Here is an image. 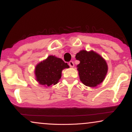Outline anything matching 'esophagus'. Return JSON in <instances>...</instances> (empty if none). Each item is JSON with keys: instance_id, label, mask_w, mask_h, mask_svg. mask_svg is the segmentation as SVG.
<instances>
[{"instance_id": "34e87169", "label": "esophagus", "mask_w": 132, "mask_h": 132, "mask_svg": "<svg viewBox=\"0 0 132 132\" xmlns=\"http://www.w3.org/2000/svg\"><path fill=\"white\" fill-rule=\"evenodd\" d=\"M69 65L70 67L73 68V66H74V63H73V61H69Z\"/></svg>"}]
</instances>
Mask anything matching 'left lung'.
Listing matches in <instances>:
<instances>
[{
  "label": "left lung",
  "instance_id": "left-lung-1",
  "mask_svg": "<svg viewBox=\"0 0 132 132\" xmlns=\"http://www.w3.org/2000/svg\"><path fill=\"white\" fill-rule=\"evenodd\" d=\"M75 58L80 61L77 66L80 81L86 86L95 87L104 81L108 73L106 61L94 51L81 50Z\"/></svg>",
  "mask_w": 132,
  "mask_h": 132
}]
</instances>
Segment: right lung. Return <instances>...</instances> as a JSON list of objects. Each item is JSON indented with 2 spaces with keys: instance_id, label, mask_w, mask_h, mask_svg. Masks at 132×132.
Returning a JSON list of instances; mask_svg holds the SVG:
<instances>
[{
  "instance_id": "right-lung-1",
  "label": "right lung",
  "mask_w": 132,
  "mask_h": 132,
  "mask_svg": "<svg viewBox=\"0 0 132 132\" xmlns=\"http://www.w3.org/2000/svg\"><path fill=\"white\" fill-rule=\"evenodd\" d=\"M69 68L68 63L62 59L50 55L36 65L34 71L36 80L40 84L51 87L59 82L63 70Z\"/></svg>"
}]
</instances>
